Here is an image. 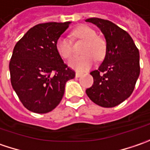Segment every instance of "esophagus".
I'll return each mask as SVG.
<instances>
[{
	"instance_id": "34e87169",
	"label": "esophagus",
	"mask_w": 150,
	"mask_h": 150,
	"mask_svg": "<svg viewBox=\"0 0 150 150\" xmlns=\"http://www.w3.org/2000/svg\"><path fill=\"white\" fill-rule=\"evenodd\" d=\"M81 75H82V73H80V72H76V73H75V77H77V78L81 77Z\"/></svg>"
}]
</instances>
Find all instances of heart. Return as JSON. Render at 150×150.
I'll list each match as a JSON object with an SVG mask.
<instances>
[{
	"mask_svg": "<svg viewBox=\"0 0 150 150\" xmlns=\"http://www.w3.org/2000/svg\"><path fill=\"white\" fill-rule=\"evenodd\" d=\"M72 37L86 41L81 56H73L68 61L69 66L78 71H86L94 64L95 58L100 59L106 52L104 41L96 37V33L87 26H81L72 32ZM56 50L64 59L69 58L73 53L71 40L66 36H60L56 41Z\"/></svg>",
	"mask_w": 150,
	"mask_h": 150,
	"instance_id": "b5f03b06",
	"label": "heart"
}]
</instances>
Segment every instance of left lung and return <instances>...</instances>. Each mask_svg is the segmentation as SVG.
<instances>
[{"label": "left lung", "instance_id": "1", "mask_svg": "<svg viewBox=\"0 0 150 150\" xmlns=\"http://www.w3.org/2000/svg\"><path fill=\"white\" fill-rule=\"evenodd\" d=\"M86 22L95 24L106 39L104 60L91 72L94 82L86 92L96 105L113 108L134 91L140 73L139 52L131 36L113 23L96 17Z\"/></svg>", "mask_w": 150, "mask_h": 150}]
</instances>
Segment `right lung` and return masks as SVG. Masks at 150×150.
Returning a JSON list of instances; mask_svg holds the SVG:
<instances>
[{
	"instance_id": "add662e5",
	"label": "right lung",
	"mask_w": 150,
	"mask_h": 150,
	"mask_svg": "<svg viewBox=\"0 0 150 150\" xmlns=\"http://www.w3.org/2000/svg\"><path fill=\"white\" fill-rule=\"evenodd\" d=\"M71 22L41 23L16 42L9 64L11 83L23 105L47 113L59 104L65 84L75 78L56 50V41Z\"/></svg>"
}]
</instances>
